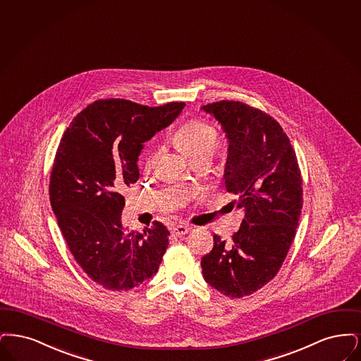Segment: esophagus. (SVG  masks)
<instances>
[{
	"label": "esophagus",
	"instance_id": "1",
	"mask_svg": "<svg viewBox=\"0 0 361 361\" xmlns=\"http://www.w3.org/2000/svg\"><path fill=\"white\" fill-rule=\"evenodd\" d=\"M190 231H191V228L188 225H173V228H171V232L175 235H188Z\"/></svg>",
	"mask_w": 361,
	"mask_h": 361
}]
</instances>
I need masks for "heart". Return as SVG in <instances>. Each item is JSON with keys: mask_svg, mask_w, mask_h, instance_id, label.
Here are the masks:
<instances>
[{"mask_svg": "<svg viewBox=\"0 0 361 361\" xmlns=\"http://www.w3.org/2000/svg\"><path fill=\"white\" fill-rule=\"evenodd\" d=\"M219 140L217 129L201 120H192L180 126L173 137L178 149L190 160L212 155L219 145Z\"/></svg>", "mask_w": 361, "mask_h": 361, "instance_id": "heart-1", "label": "heart"}]
</instances>
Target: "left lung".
I'll use <instances>...</instances> for the list:
<instances>
[{"label": "left lung", "instance_id": "1", "mask_svg": "<svg viewBox=\"0 0 361 361\" xmlns=\"http://www.w3.org/2000/svg\"><path fill=\"white\" fill-rule=\"evenodd\" d=\"M228 139L224 183L245 216L229 243L213 235L201 260L204 281L231 298L251 295L281 269L295 237L302 198L298 160L282 126L240 101L202 106Z\"/></svg>", "mask_w": 361, "mask_h": 361}]
</instances>
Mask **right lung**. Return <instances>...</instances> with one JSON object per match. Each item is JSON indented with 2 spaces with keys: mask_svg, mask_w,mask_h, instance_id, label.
<instances>
[{
  "mask_svg": "<svg viewBox=\"0 0 361 361\" xmlns=\"http://www.w3.org/2000/svg\"><path fill=\"white\" fill-rule=\"evenodd\" d=\"M183 106L99 99L77 114L59 142L49 179L51 207L77 263L106 290L128 291L149 281L169 247L170 232L157 221L144 233H126L123 191L140 176L142 144Z\"/></svg>",
  "mask_w": 361,
  "mask_h": 361,
  "instance_id": "1",
  "label": "right lung"
}]
</instances>
